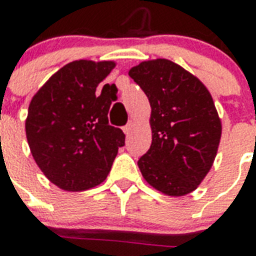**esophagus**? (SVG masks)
Here are the masks:
<instances>
[{
	"instance_id": "1",
	"label": "esophagus",
	"mask_w": 256,
	"mask_h": 256,
	"mask_svg": "<svg viewBox=\"0 0 256 256\" xmlns=\"http://www.w3.org/2000/svg\"><path fill=\"white\" fill-rule=\"evenodd\" d=\"M132 128H134V122H128V124L124 128V134H126V136H130V132H132Z\"/></svg>"
}]
</instances>
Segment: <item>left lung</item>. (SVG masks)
<instances>
[{
    "label": "left lung",
    "mask_w": 256,
    "mask_h": 256,
    "mask_svg": "<svg viewBox=\"0 0 256 256\" xmlns=\"http://www.w3.org/2000/svg\"><path fill=\"white\" fill-rule=\"evenodd\" d=\"M128 76L148 96L152 146L138 160L144 180L170 196L190 194L214 164L222 122L207 88L175 62H140Z\"/></svg>",
    "instance_id": "8db88e82"
}]
</instances>
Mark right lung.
I'll use <instances>...</instances> for the list:
<instances>
[{"mask_svg": "<svg viewBox=\"0 0 256 256\" xmlns=\"http://www.w3.org/2000/svg\"><path fill=\"white\" fill-rule=\"evenodd\" d=\"M116 68L114 61L80 60L54 73L38 90L28 110L26 138L45 176L65 191H85L104 182L118 148L120 128L108 124L112 98L96 88Z\"/></svg>", "mask_w": 256, "mask_h": 256, "instance_id": "1", "label": "right lung"}]
</instances>
